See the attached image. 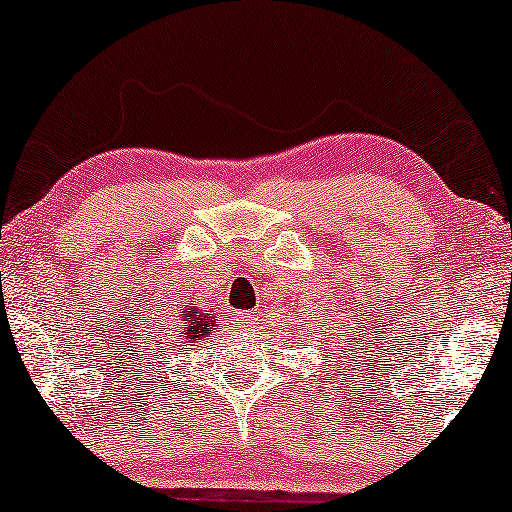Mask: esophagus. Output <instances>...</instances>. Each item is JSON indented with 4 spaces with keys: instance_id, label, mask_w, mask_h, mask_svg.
Wrapping results in <instances>:
<instances>
[{
    "instance_id": "34e87169",
    "label": "esophagus",
    "mask_w": 512,
    "mask_h": 512,
    "mask_svg": "<svg viewBox=\"0 0 512 512\" xmlns=\"http://www.w3.org/2000/svg\"><path fill=\"white\" fill-rule=\"evenodd\" d=\"M234 325L239 327L241 331H253V327H255L253 313H236L234 315Z\"/></svg>"
}]
</instances>
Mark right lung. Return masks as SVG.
Segmentation results:
<instances>
[{"instance_id": "1", "label": "right lung", "mask_w": 512, "mask_h": 512, "mask_svg": "<svg viewBox=\"0 0 512 512\" xmlns=\"http://www.w3.org/2000/svg\"><path fill=\"white\" fill-rule=\"evenodd\" d=\"M213 327H215V313L213 311H204V308H197V306L183 308V325H181L183 331H181V334H183L187 345L201 341V338L211 334ZM150 363H153L154 366L150 367ZM143 364H146L143 369H146L148 376H153V373H155V378H162L164 371L160 369V366H157V362H150V357H146V362H143ZM162 383H164V380H162Z\"/></svg>"}]
</instances>
